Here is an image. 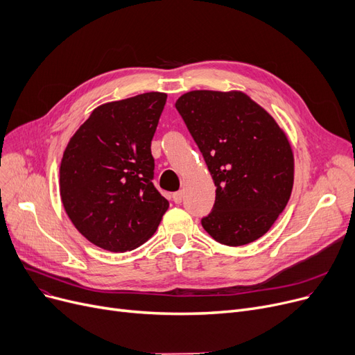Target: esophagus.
<instances>
[{
	"label": "esophagus",
	"mask_w": 355,
	"mask_h": 355,
	"mask_svg": "<svg viewBox=\"0 0 355 355\" xmlns=\"http://www.w3.org/2000/svg\"><path fill=\"white\" fill-rule=\"evenodd\" d=\"M172 199L175 200V204H180V202L183 200V192H182V191L175 192V193L172 195Z\"/></svg>",
	"instance_id": "1"
}]
</instances>
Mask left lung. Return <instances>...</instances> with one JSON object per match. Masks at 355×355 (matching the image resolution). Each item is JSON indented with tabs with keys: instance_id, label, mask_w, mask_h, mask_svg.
I'll list each match as a JSON object with an SVG mask.
<instances>
[{
	"instance_id": "8db88e82",
	"label": "left lung",
	"mask_w": 355,
	"mask_h": 355,
	"mask_svg": "<svg viewBox=\"0 0 355 355\" xmlns=\"http://www.w3.org/2000/svg\"><path fill=\"white\" fill-rule=\"evenodd\" d=\"M216 187L200 219L211 237L239 247L275 224L293 188V151L275 118L240 91H191L175 104Z\"/></svg>"
}]
</instances>
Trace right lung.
Segmentation results:
<instances>
[{"instance_id": "add662e5", "label": "right lung", "mask_w": 355, "mask_h": 355, "mask_svg": "<svg viewBox=\"0 0 355 355\" xmlns=\"http://www.w3.org/2000/svg\"><path fill=\"white\" fill-rule=\"evenodd\" d=\"M147 92L95 108L73 134L60 163V198L92 244L124 252L153 235L168 208L155 188L151 140L166 104Z\"/></svg>"}]
</instances>
